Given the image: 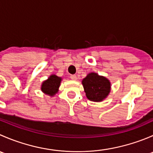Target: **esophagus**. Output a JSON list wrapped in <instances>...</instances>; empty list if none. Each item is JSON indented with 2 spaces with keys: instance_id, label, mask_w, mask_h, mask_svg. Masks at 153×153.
<instances>
[{
  "instance_id": "34e87169",
  "label": "esophagus",
  "mask_w": 153,
  "mask_h": 153,
  "mask_svg": "<svg viewBox=\"0 0 153 153\" xmlns=\"http://www.w3.org/2000/svg\"><path fill=\"white\" fill-rule=\"evenodd\" d=\"M70 78H71V79L73 80V81H76V80H77V76H76V75H71Z\"/></svg>"
}]
</instances>
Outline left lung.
<instances>
[{"mask_svg":"<svg viewBox=\"0 0 153 153\" xmlns=\"http://www.w3.org/2000/svg\"><path fill=\"white\" fill-rule=\"evenodd\" d=\"M86 96L89 101L101 102L107 98L111 91V83L106 77L90 72L82 80Z\"/></svg>","mask_w":153,"mask_h":153,"instance_id":"left-lung-1","label":"left lung"}]
</instances>
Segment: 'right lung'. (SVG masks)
Masks as SVG:
<instances>
[{
  "instance_id": "right-lung-1",
  "label": "right lung",
  "mask_w": 153,
  "mask_h": 153,
  "mask_svg": "<svg viewBox=\"0 0 153 153\" xmlns=\"http://www.w3.org/2000/svg\"><path fill=\"white\" fill-rule=\"evenodd\" d=\"M62 78L57 76L56 75H51L47 80L43 81L41 84V89L44 94L52 97L58 93L59 90Z\"/></svg>"
}]
</instances>
